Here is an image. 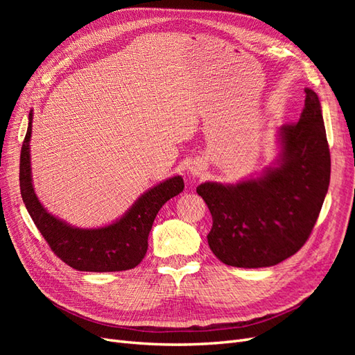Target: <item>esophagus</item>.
Returning <instances> with one entry per match:
<instances>
[{
    "instance_id": "esophagus-1",
    "label": "esophagus",
    "mask_w": 355,
    "mask_h": 355,
    "mask_svg": "<svg viewBox=\"0 0 355 355\" xmlns=\"http://www.w3.org/2000/svg\"><path fill=\"white\" fill-rule=\"evenodd\" d=\"M204 170H206V166H204L202 161H194V163H192V164L189 166V171H191V175H194V176H198V175H201Z\"/></svg>"
}]
</instances>
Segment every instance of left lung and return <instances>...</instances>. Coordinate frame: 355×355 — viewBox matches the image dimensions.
Here are the masks:
<instances>
[{"instance_id":"obj_1","label":"left lung","mask_w":355,"mask_h":355,"mask_svg":"<svg viewBox=\"0 0 355 355\" xmlns=\"http://www.w3.org/2000/svg\"><path fill=\"white\" fill-rule=\"evenodd\" d=\"M297 123L278 130L277 164L235 185L206 182L197 188L211 213L207 241L225 265L263 268L302 247L323 206L330 182V151L321 105L305 89Z\"/></svg>"}]
</instances>
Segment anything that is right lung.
Masks as SVG:
<instances>
[{
    "instance_id": "obj_1",
    "label": "right lung",
    "mask_w": 355,
    "mask_h": 355,
    "mask_svg": "<svg viewBox=\"0 0 355 355\" xmlns=\"http://www.w3.org/2000/svg\"><path fill=\"white\" fill-rule=\"evenodd\" d=\"M32 111L20 151V194L35 227L55 254L73 270L89 272L127 271L137 266L148 250V235L158 210L184 191V179L170 178L148 189L121 219L103 228H73L50 214L35 196L31 176L29 141Z\"/></svg>"
}]
</instances>
